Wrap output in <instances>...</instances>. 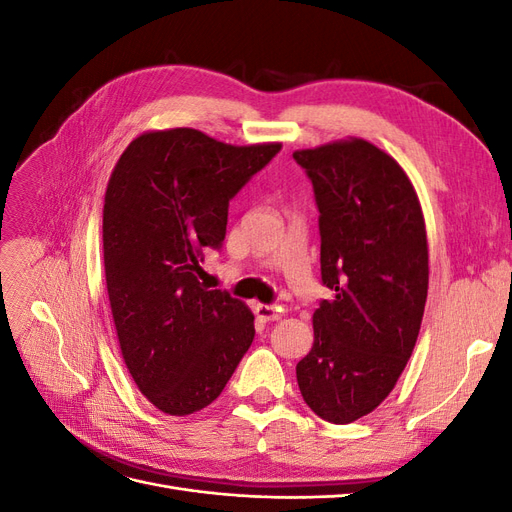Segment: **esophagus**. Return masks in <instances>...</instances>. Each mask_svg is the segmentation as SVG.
I'll return each instance as SVG.
<instances>
[{"label": "esophagus", "mask_w": 512, "mask_h": 512, "mask_svg": "<svg viewBox=\"0 0 512 512\" xmlns=\"http://www.w3.org/2000/svg\"><path fill=\"white\" fill-rule=\"evenodd\" d=\"M254 314L262 320V322H271V320H280L282 318V309L280 307H273V305H262L256 303L254 305Z\"/></svg>", "instance_id": "esophagus-1"}]
</instances>
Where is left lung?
<instances>
[{"label":"left lung","mask_w":512,"mask_h":512,"mask_svg":"<svg viewBox=\"0 0 512 512\" xmlns=\"http://www.w3.org/2000/svg\"><path fill=\"white\" fill-rule=\"evenodd\" d=\"M292 158L314 185L320 273L333 290L314 312L297 382L320 418L346 425L389 397L414 350L429 286L425 218L404 168L363 138Z\"/></svg>","instance_id":"1"}]
</instances>
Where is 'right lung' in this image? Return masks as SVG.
<instances>
[{"label":"right lung","instance_id":"add662e5","mask_svg":"<svg viewBox=\"0 0 512 512\" xmlns=\"http://www.w3.org/2000/svg\"><path fill=\"white\" fill-rule=\"evenodd\" d=\"M280 143L226 145L192 128L136 136L104 196V273L121 356L153 406L170 416L207 408L254 339V314L198 282L220 250L228 203Z\"/></svg>","mask_w":512,"mask_h":512}]
</instances>
